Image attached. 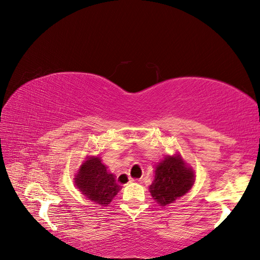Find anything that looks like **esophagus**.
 <instances>
[{"label":"esophagus","mask_w":260,"mask_h":260,"mask_svg":"<svg viewBox=\"0 0 260 260\" xmlns=\"http://www.w3.org/2000/svg\"><path fill=\"white\" fill-rule=\"evenodd\" d=\"M134 180L133 179H131V178H128V183H131V182H133ZM141 181V180H140Z\"/></svg>","instance_id":"34e87169"}]
</instances>
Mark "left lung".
I'll return each instance as SVG.
<instances>
[{"instance_id":"left-lung-1","label":"left lung","mask_w":260,"mask_h":260,"mask_svg":"<svg viewBox=\"0 0 260 260\" xmlns=\"http://www.w3.org/2000/svg\"><path fill=\"white\" fill-rule=\"evenodd\" d=\"M194 171L181 155H169L155 165V176L148 187L151 196L159 206H169L183 197L194 184Z\"/></svg>"}]
</instances>
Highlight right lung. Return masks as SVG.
<instances>
[{
    "label": "right lung",
    "mask_w": 260,
    "mask_h": 260,
    "mask_svg": "<svg viewBox=\"0 0 260 260\" xmlns=\"http://www.w3.org/2000/svg\"><path fill=\"white\" fill-rule=\"evenodd\" d=\"M75 184L88 200L105 207L112 202L121 186L98 156H87L75 175Z\"/></svg>",
    "instance_id": "obj_1"
}]
</instances>
